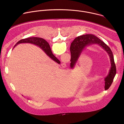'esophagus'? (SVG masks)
Instances as JSON below:
<instances>
[{
	"mask_svg": "<svg viewBox=\"0 0 124 124\" xmlns=\"http://www.w3.org/2000/svg\"><path fill=\"white\" fill-rule=\"evenodd\" d=\"M62 67H64V68H65L66 67H67V66H66V64H65V63L62 64Z\"/></svg>",
	"mask_w": 124,
	"mask_h": 124,
	"instance_id": "1",
	"label": "esophagus"
}]
</instances>
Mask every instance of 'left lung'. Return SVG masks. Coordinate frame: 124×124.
<instances>
[{"label": "left lung", "instance_id": "left-lung-1", "mask_svg": "<svg viewBox=\"0 0 124 124\" xmlns=\"http://www.w3.org/2000/svg\"><path fill=\"white\" fill-rule=\"evenodd\" d=\"M94 44H97L101 46L105 51H107L110 57L111 68L108 75L104 78V89L105 90H108L111 86L116 74V65L112 52L110 47L99 38L92 34H86L75 38L70 46V51L71 54L70 64L74 65L83 49L86 47Z\"/></svg>", "mask_w": 124, "mask_h": 124}]
</instances>
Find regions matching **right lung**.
<instances>
[{
	"label": "right lung",
	"instance_id": "obj_1",
	"mask_svg": "<svg viewBox=\"0 0 124 124\" xmlns=\"http://www.w3.org/2000/svg\"><path fill=\"white\" fill-rule=\"evenodd\" d=\"M22 43H30L33 45H36L42 48L46 54L48 55L50 58H51L53 60L57 62L58 64H60V61L52 54L50 47L48 43L44 39L39 37H30L26 39H22L17 42L16 44L14 46L20 44Z\"/></svg>",
	"mask_w": 124,
	"mask_h": 124
}]
</instances>
